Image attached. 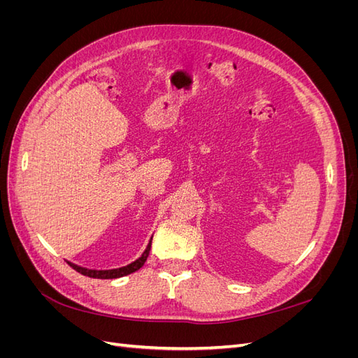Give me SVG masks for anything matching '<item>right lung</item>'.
Returning a JSON list of instances; mask_svg holds the SVG:
<instances>
[{"mask_svg": "<svg viewBox=\"0 0 358 358\" xmlns=\"http://www.w3.org/2000/svg\"><path fill=\"white\" fill-rule=\"evenodd\" d=\"M150 242H152V239L149 241V245L146 246L145 252L142 254V257H138L136 262H133L131 264L128 266H124V267H119V268H112V270H92V268H85V267H80V266H76L73 263H69L76 272H79L85 276H90V278H96V279H115V278H122V276H127L129 273L136 272V270H138L140 267H142L146 262V258L149 255V251H150Z\"/></svg>", "mask_w": 358, "mask_h": 358, "instance_id": "1", "label": "right lung"}]
</instances>
